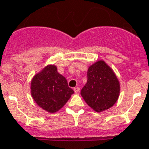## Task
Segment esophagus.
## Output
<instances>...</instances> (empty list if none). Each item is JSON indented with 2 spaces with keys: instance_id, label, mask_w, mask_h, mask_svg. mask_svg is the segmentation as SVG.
Masks as SVG:
<instances>
[{
  "instance_id": "obj_1",
  "label": "esophagus",
  "mask_w": 149,
  "mask_h": 149,
  "mask_svg": "<svg viewBox=\"0 0 149 149\" xmlns=\"http://www.w3.org/2000/svg\"><path fill=\"white\" fill-rule=\"evenodd\" d=\"M79 91H80V88L78 87V86H77V87H75L74 88V91L76 92V93H79Z\"/></svg>"
}]
</instances>
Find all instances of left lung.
Returning <instances> with one entry per match:
<instances>
[{"instance_id": "left-lung-1", "label": "left lung", "mask_w": 149, "mask_h": 149, "mask_svg": "<svg viewBox=\"0 0 149 149\" xmlns=\"http://www.w3.org/2000/svg\"><path fill=\"white\" fill-rule=\"evenodd\" d=\"M120 93L118 79L104 61H98L87 71V83L82 88V97L97 112L105 111L115 104Z\"/></svg>"}]
</instances>
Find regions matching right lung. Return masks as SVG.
I'll return each mask as SVG.
<instances>
[{"label": "right lung", "mask_w": 149, "mask_h": 149, "mask_svg": "<svg viewBox=\"0 0 149 149\" xmlns=\"http://www.w3.org/2000/svg\"><path fill=\"white\" fill-rule=\"evenodd\" d=\"M31 89L36 104L50 113L62 108L73 93L67 80L57 72L55 65H48L36 75L31 81Z\"/></svg>", "instance_id": "1"}]
</instances>
